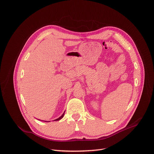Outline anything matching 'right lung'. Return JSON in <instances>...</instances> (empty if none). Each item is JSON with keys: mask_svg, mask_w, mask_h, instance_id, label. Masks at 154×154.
Wrapping results in <instances>:
<instances>
[{"mask_svg": "<svg viewBox=\"0 0 154 154\" xmlns=\"http://www.w3.org/2000/svg\"><path fill=\"white\" fill-rule=\"evenodd\" d=\"M64 113H65V112H63V114L59 117V118H58V119H55V120H54L55 121H57V120H60L61 119H62V117H63V116H64ZM44 122H46V121H44ZM47 122H48V121H47Z\"/></svg>", "mask_w": 154, "mask_h": 154, "instance_id": "obj_1", "label": "right lung"}]
</instances>
